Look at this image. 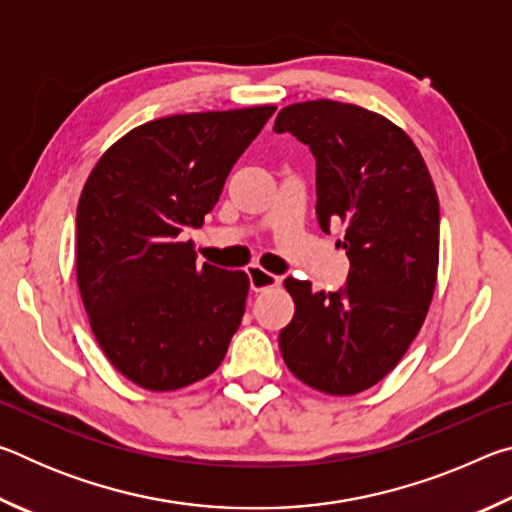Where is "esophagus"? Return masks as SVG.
Here are the masks:
<instances>
[{
  "label": "esophagus",
  "instance_id": "1",
  "mask_svg": "<svg viewBox=\"0 0 512 512\" xmlns=\"http://www.w3.org/2000/svg\"><path fill=\"white\" fill-rule=\"evenodd\" d=\"M246 273H248V280H250V289H253V291H266V289H273V287H277V284H280V277L264 271V268L257 266V264L248 266Z\"/></svg>",
  "mask_w": 512,
  "mask_h": 512
}]
</instances>
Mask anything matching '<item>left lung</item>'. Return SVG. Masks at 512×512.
<instances>
[{
  "label": "left lung",
  "mask_w": 512,
  "mask_h": 512,
  "mask_svg": "<svg viewBox=\"0 0 512 512\" xmlns=\"http://www.w3.org/2000/svg\"><path fill=\"white\" fill-rule=\"evenodd\" d=\"M316 158V216L341 223L350 273L334 293L287 277L296 314L280 332L287 368L327 395L375 386L409 350L436 289L440 207L418 146L393 121L352 103L316 99L282 108Z\"/></svg>",
  "instance_id": "left-lung-1"
}]
</instances>
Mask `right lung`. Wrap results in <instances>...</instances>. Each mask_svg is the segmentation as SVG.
Returning <instances> with one entry per match:
<instances>
[{
  "mask_svg": "<svg viewBox=\"0 0 512 512\" xmlns=\"http://www.w3.org/2000/svg\"><path fill=\"white\" fill-rule=\"evenodd\" d=\"M275 106L142 124L94 164L76 210V282L92 334L121 375L178 391L219 368L244 318L248 275L198 264L225 178Z\"/></svg>",
  "mask_w": 512,
  "mask_h": 512,
  "instance_id": "right-lung-1",
  "label": "right lung"
}]
</instances>
